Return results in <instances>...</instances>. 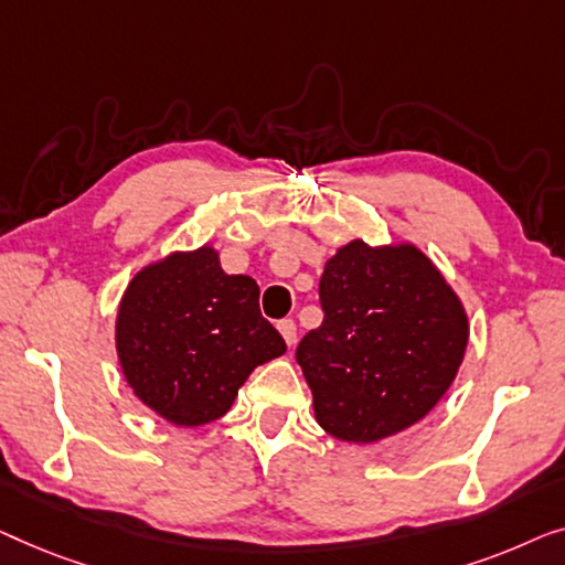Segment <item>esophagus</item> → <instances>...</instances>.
Here are the masks:
<instances>
[{"label":"esophagus","mask_w":565,"mask_h":565,"mask_svg":"<svg viewBox=\"0 0 565 565\" xmlns=\"http://www.w3.org/2000/svg\"><path fill=\"white\" fill-rule=\"evenodd\" d=\"M276 328H279V332H281V338L286 340V345H294L297 343V324H294V320H281L279 324H276Z\"/></svg>","instance_id":"obj_1"}]
</instances>
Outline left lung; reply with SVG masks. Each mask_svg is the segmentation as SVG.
Listing matches in <instances>:
<instances>
[{"mask_svg": "<svg viewBox=\"0 0 565 565\" xmlns=\"http://www.w3.org/2000/svg\"><path fill=\"white\" fill-rule=\"evenodd\" d=\"M324 320L297 348L315 419L332 438L365 445L417 425L458 376L468 315L415 243L361 237L324 260Z\"/></svg>", "mask_w": 565, "mask_h": 565, "instance_id": "8db88e82", "label": "left lung"}]
</instances>
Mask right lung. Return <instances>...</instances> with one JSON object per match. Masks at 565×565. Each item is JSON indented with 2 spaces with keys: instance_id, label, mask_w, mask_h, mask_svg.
I'll list each match as a JSON object with an SVG mask.
<instances>
[{
  "instance_id": "obj_1",
  "label": "right lung",
  "mask_w": 565,
  "mask_h": 565,
  "mask_svg": "<svg viewBox=\"0 0 565 565\" xmlns=\"http://www.w3.org/2000/svg\"><path fill=\"white\" fill-rule=\"evenodd\" d=\"M258 284L222 271L220 250H173L132 276L115 348L132 394L177 427L227 415L253 369L286 353L258 309Z\"/></svg>"
}]
</instances>
